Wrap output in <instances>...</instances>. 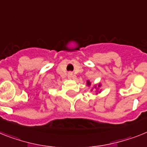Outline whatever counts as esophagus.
Returning a JSON list of instances; mask_svg holds the SVG:
<instances>
[{"label":"esophagus","instance_id":"esophagus-1","mask_svg":"<svg viewBox=\"0 0 147 147\" xmlns=\"http://www.w3.org/2000/svg\"><path fill=\"white\" fill-rule=\"evenodd\" d=\"M68 78H75V76L72 74V72H69V73H68Z\"/></svg>","mask_w":147,"mask_h":147}]
</instances>
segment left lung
Masks as SVG:
<instances>
[{
	"label": "left lung",
	"instance_id": "obj_1",
	"mask_svg": "<svg viewBox=\"0 0 147 147\" xmlns=\"http://www.w3.org/2000/svg\"><path fill=\"white\" fill-rule=\"evenodd\" d=\"M87 85H88V86L90 85V81H87ZM99 86H100V85H99Z\"/></svg>",
	"mask_w": 147,
	"mask_h": 147
}]
</instances>
